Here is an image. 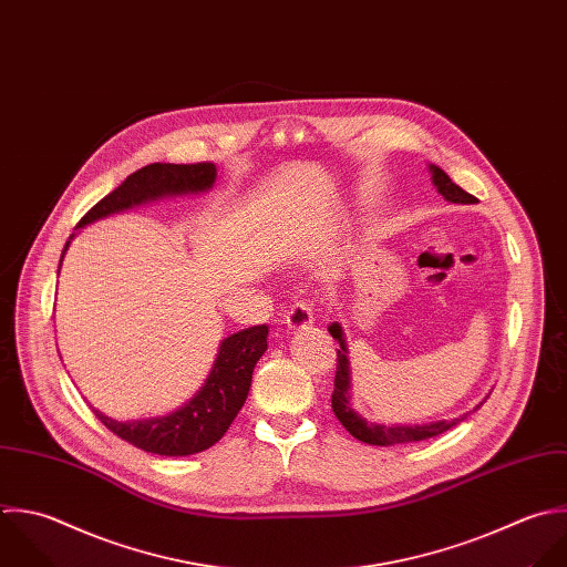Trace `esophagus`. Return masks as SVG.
<instances>
[{"label":"esophagus","instance_id":"obj_1","mask_svg":"<svg viewBox=\"0 0 567 567\" xmlns=\"http://www.w3.org/2000/svg\"><path fill=\"white\" fill-rule=\"evenodd\" d=\"M285 324L289 331H300L313 324V309L307 300H298L296 305L289 307L287 316H285Z\"/></svg>","mask_w":567,"mask_h":567}]
</instances>
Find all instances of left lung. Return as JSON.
<instances>
[{
    "label": "left lung",
    "mask_w": 567,
    "mask_h": 567,
    "mask_svg": "<svg viewBox=\"0 0 567 567\" xmlns=\"http://www.w3.org/2000/svg\"><path fill=\"white\" fill-rule=\"evenodd\" d=\"M433 185L437 187V192L449 200V203H460V205H473L477 203L475 196H471L468 192H464L460 185H455L451 181V176L437 167V165H429ZM329 333L333 336V340H338L340 349H338V369H336V382H333V395H331V406L336 417L340 420V424L360 442L371 444V446H395V444H409V442H422L435 435L446 433L449 429L457 426L460 422H464L468 417V413L455 417V420H440V422H431V424H415V426H402V424H393V426H384L378 422H369L367 417H362L353 406H351V362H349V344L342 331L340 322H331L329 324ZM488 400V398H486ZM484 400V402H486ZM484 402H480L473 411H477Z\"/></svg>",
    "instance_id": "1"
}]
</instances>
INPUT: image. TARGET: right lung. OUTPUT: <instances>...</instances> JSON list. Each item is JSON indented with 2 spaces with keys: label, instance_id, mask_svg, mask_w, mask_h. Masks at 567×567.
<instances>
[{
  "label": "right lung",
  "instance_id": "add662e5",
  "mask_svg": "<svg viewBox=\"0 0 567 567\" xmlns=\"http://www.w3.org/2000/svg\"><path fill=\"white\" fill-rule=\"evenodd\" d=\"M216 183L214 163L176 165V163H150L130 174L116 189L101 198L76 225V229L101 220L112 214L127 212L138 205H147L161 198L187 196L209 192ZM74 234L70 236V240ZM70 240L63 247H70ZM61 254V260H63ZM61 267V265H59ZM267 324L249 327L225 338L218 347L216 360L205 384L196 395L169 415L118 422L105 413L94 411L101 424L130 442L132 446L165 457H185L214 446L229 429L238 411L243 409L256 362L267 351Z\"/></svg>",
  "mask_w": 567,
  "mask_h": 567
}]
</instances>
